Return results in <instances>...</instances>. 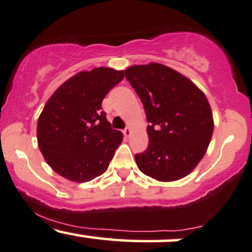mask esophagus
Returning a JSON list of instances; mask_svg holds the SVG:
<instances>
[{
  "mask_svg": "<svg viewBox=\"0 0 252 252\" xmlns=\"http://www.w3.org/2000/svg\"><path fill=\"white\" fill-rule=\"evenodd\" d=\"M123 133L126 138H128L129 135H131V129H129V127H126V128L123 131Z\"/></svg>",
  "mask_w": 252,
  "mask_h": 252,
  "instance_id": "obj_1",
  "label": "esophagus"
}]
</instances>
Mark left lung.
Segmentation results:
<instances>
[{
	"label": "left lung",
	"instance_id": "1",
	"mask_svg": "<svg viewBox=\"0 0 252 252\" xmlns=\"http://www.w3.org/2000/svg\"><path fill=\"white\" fill-rule=\"evenodd\" d=\"M125 76L150 123L149 146L134 156L139 170L160 182L184 178L211 140L214 119L208 99L193 82L160 63L132 66Z\"/></svg>",
	"mask_w": 252,
	"mask_h": 252
}]
</instances>
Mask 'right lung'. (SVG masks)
<instances>
[{
  "instance_id": "add662e5",
  "label": "right lung",
  "mask_w": 252,
  "mask_h": 252,
  "mask_svg": "<svg viewBox=\"0 0 252 252\" xmlns=\"http://www.w3.org/2000/svg\"><path fill=\"white\" fill-rule=\"evenodd\" d=\"M124 79L123 70L94 68L67 80L37 121L38 149L56 173L85 183L107 171L123 133L112 128L102 100Z\"/></svg>"
}]
</instances>
